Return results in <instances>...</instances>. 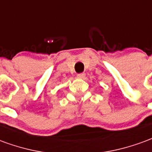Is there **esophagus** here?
Segmentation results:
<instances>
[{
  "mask_svg": "<svg viewBox=\"0 0 152 152\" xmlns=\"http://www.w3.org/2000/svg\"><path fill=\"white\" fill-rule=\"evenodd\" d=\"M77 77L80 78V79H84L86 77V74L85 73H79V74H77Z\"/></svg>",
  "mask_w": 152,
  "mask_h": 152,
  "instance_id": "1",
  "label": "esophagus"
}]
</instances>
